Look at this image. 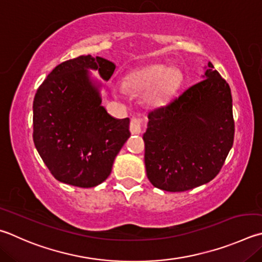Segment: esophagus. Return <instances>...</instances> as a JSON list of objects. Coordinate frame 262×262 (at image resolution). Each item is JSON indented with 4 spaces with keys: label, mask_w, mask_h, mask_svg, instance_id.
I'll use <instances>...</instances> for the list:
<instances>
[{
    "label": "esophagus",
    "mask_w": 262,
    "mask_h": 262,
    "mask_svg": "<svg viewBox=\"0 0 262 262\" xmlns=\"http://www.w3.org/2000/svg\"><path fill=\"white\" fill-rule=\"evenodd\" d=\"M142 123H143V121H142L141 118H137V117H133L130 119V125H129V129H130V133L132 134H140L141 133V128H142Z\"/></svg>",
    "instance_id": "34e87169"
}]
</instances>
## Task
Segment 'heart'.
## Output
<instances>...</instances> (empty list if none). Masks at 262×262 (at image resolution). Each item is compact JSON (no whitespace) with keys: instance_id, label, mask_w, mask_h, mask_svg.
I'll list each match as a JSON object with an SVG mask.
<instances>
[{"instance_id":"1","label":"heart","mask_w":262,"mask_h":262,"mask_svg":"<svg viewBox=\"0 0 262 262\" xmlns=\"http://www.w3.org/2000/svg\"><path fill=\"white\" fill-rule=\"evenodd\" d=\"M177 79L178 73L175 71H169L163 65H154L135 73L126 82V85L133 89H146L161 81L163 88L166 90L172 87Z\"/></svg>"}]
</instances>
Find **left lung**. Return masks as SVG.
Returning <instances> with one entry per match:
<instances>
[{
    "label": "left lung",
    "mask_w": 262,
    "mask_h": 262,
    "mask_svg": "<svg viewBox=\"0 0 262 262\" xmlns=\"http://www.w3.org/2000/svg\"><path fill=\"white\" fill-rule=\"evenodd\" d=\"M203 78L147 115L146 175L165 191H187L210 182L234 143L229 84L211 61Z\"/></svg>",
    "instance_id": "obj_1"
}]
</instances>
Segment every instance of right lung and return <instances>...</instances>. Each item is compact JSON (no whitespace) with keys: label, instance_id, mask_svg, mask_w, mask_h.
Here are the masks:
<instances>
[{"label":"right lung","instance_id":"1","mask_svg":"<svg viewBox=\"0 0 262 262\" xmlns=\"http://www.w3.org/2000/svg\"><path fill=\"white\" fill-rule=\"evenodd\" d=\"M87 69L108 80L116 65L101 57L65 60L40 84L33 102V141L56 180L79 188L101 184L130 136L129 118L116 119L101 103Z\"/></svg>","mask_w":262,"mask_h":262}]
</instances>
